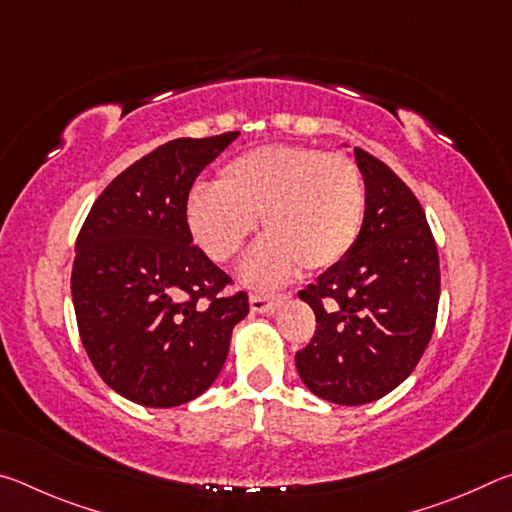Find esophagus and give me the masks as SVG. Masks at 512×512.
<instances>
[{
  "label": "esophagus",
  "instance_id": "obj_1",
  "mask_svg": "<svg viewBox=\"0 0 512 512\" xmlns=\"http://www.w3.org/2000/svg\"><path fill=\"white\" fill-rule=\"evenodd\" d=\"M280 300L282 296H273V293H250V309L255 314H273Z\"/></svg>",
  "mask_w": 512,
  "mask_h": 512
}]
</instances>
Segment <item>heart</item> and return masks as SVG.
<instances>
[{"mask_svg": "<svg viewBox=\"0 0 512 512\" xmlns=\"http://www.w3.org/2000/svg\"><path fill=\"white\" fill-rule=\"evenodd\" d=\"M366 187L354 160L309 146H262L230 160L216 187L187 201L189 230L214 262L235 259L262 219L268 239L244 264V280L271 287L296 266L325 271L359 237Z\"/></svg>", "mask_w": 512, "mask_h": 512, "instance_id": "heart-1", "label": "heart"}]
</instances>
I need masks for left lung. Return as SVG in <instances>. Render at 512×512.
I'll return each instance as SVG.
<instances>
[{"label": "left lung", "instance_id": "obj_1", "mask_svg": "<svg viewBox=\"0 0 512 512\" xmlns=\"http://www.w3.org/2000/svg\"><path fill=\"white\" fill-rule=\"evenodd\" d=\"M359 237L339 264L298 296L316 332L296 352L300 379L320 400L359 406L391 393L418 366L438 314L440 264L427 216L397 173L363 149Z\"/></svg>", "mask_w": 512, "mask_h": 512}]
</instances>
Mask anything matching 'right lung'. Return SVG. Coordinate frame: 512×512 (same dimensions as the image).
Returning <instances> with one entry per match:
<instances>
[{"label": "right lung", "instance_id": "obj_1", "mask_svg": "<svg viewBox=\"0 0 512 512\" xmlns=\"http://www.w3.org/2000/svg\"><path fill=\"white\" fill-rule=\"evenodd\" d=\"M239 133L180 137L121 171L94 201L76 239L72 300L83 348L126 400L171 409L214 384L248 293L187 223L194 180Z\"/></svg>", "mask_w": 512, "mask_h": 512}]
</instances>
